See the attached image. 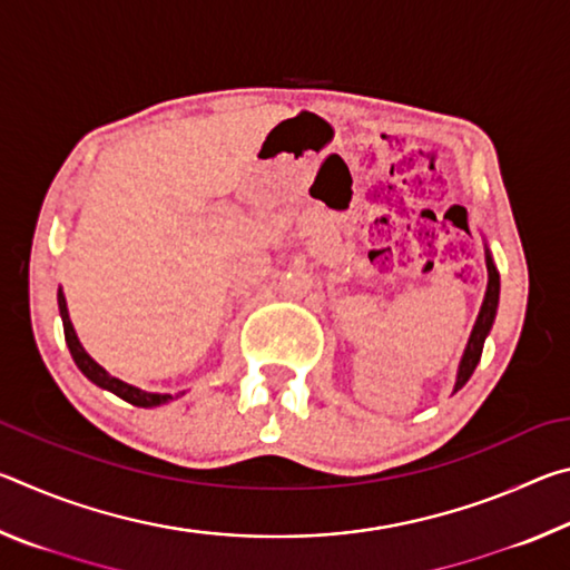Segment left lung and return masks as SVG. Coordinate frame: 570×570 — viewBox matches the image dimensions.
<instances>
[{"mask_svg":"<svg viewBox=\"0 0 570 570\" xmlns=\"http://www.w3.org/2000/svg\"><path fill=\"white\" fill-rule=\"evenodd\" d=\"M485 266H488V288H485V298H482L480 314L475 320V326H472V334L465 346V354L460 360V370H458V380H455V392L465 387V382L472 377L475 366L480 362L482 354V344H485V336L493 330L495 314H498V298H500V274L493 264V256L490 250H485Z\"/></svg>","mask_w":570,"mask_h":570,"instance_id":"8db88e82","label":"left lung"}]
</instances>
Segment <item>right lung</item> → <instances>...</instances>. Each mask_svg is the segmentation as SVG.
Returning <instances> with one entry per match:
<instances>
[{
  "instance_id": "right-lung-1",
  "label": "right lung",
  "mask_w": 570,
  "mask_h": 570,
  "mask_svg": "<svg viewBox=\"0 0 570 570\" xmlns=\"http://www.w3.org/2000/svg\"><path fill=\"white\" fill-rule=\"evenodd\" d=\"M57 304H60V316H62V326H65V342L70 346V354L75 364L80 366V372L88 377L92 384H98V387L108 390L112 394H118L120 400L135 404V407H160V404H166L173 400V394H158V392H142L138 387H132V384L122 382L118 377H112L102 370V366L92 360V356L82 350L80 340H77V334L72 330V322H70V314H67V302H65V294L62 288L57 292ZM178 397V394H176Z\"/></svg>"
}]
</instances>
